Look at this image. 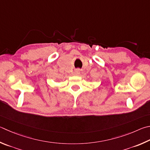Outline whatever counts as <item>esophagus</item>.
I'll return each mask as SVG.
<instances>
[{"label":"esophagus","mask_w":150,"mask_h":150,"mask_svg":"<svg viewBox=\"0 0 150 150\" xmlns=\"http://www.w3.org/2000/svg\"><path fill=\"white\" fill-rule=\"evenodd\" d=\"M80 73H81V71L79 69H76L75 71V75H79L80 74Z\"/></svg>","instance_id":"1"}]
</instances>
